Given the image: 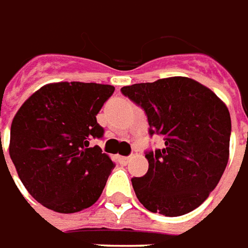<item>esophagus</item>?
Listing matches in <instances>:
<instances>
[{
	"label": "esophagus",
	"instance_id": "esophagus-1",
	"mask_svg": "<svg viewBox=\"0 0 248 248\" xmlns=\"http://www.w3.org/2000/svg\"><path fill=\"white\" fill-rule=\"evenodd\" d=\"M119 160H120V163L121 164H124V166H125V164H128V161L131 160V157H129V156H120V157H119Z\"/></svg>",
	"mask_w": 248,
	"mask_h": 248
}]
</instances>
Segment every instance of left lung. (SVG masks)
Returning a JSON list of instances; mask_svg holds the SVG:
<instances>
[{
	"label": "left lung",
	"mask_w": 248,
	"mask_h": 248,
	"mask_svg": "<svg viewBox=\"0 0 248 248\" xmlns=\"http://www.w3.org/2000/svg\"><path fill=\"white\" fill-rule=\"evenodd\" d=\"M147 113L149 133L164 147L148 152V172L133 177L139 202L151 212L180 217L194 211L217 187L230 157L231 117L210 88L175 76L121 88Z\"/></svg>",
	"instance_id": "1"
}]
</instances>
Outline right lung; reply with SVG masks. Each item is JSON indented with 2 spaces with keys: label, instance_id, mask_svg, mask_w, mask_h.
<instances>
[{
  "label": "right lung",
  "instance_id": "obj_1",
  "mask_svg": "<svg viewBox=\"0 0 248 248\" xmlns=\"http://www.w3.org/2000/svg\"><path fill=\"white\" fill-rule=\"evenodd\" d=\"M113 85L61 81L41 87L13 117L9 155L28 192L52 211L73 214L99 200L113 161L89 147Z\"/></svg>",
  "mask_w": 248,
  "mask_h": 248
}]
</instances>
